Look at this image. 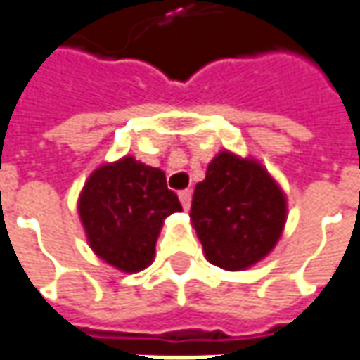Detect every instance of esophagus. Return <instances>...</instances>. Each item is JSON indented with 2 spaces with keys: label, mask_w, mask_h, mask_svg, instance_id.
<instances>
[{
  "label": "esophagus",
  "mask_w": 360,
  "mask_h": 360,
  "mask_svg": "<svg viewBox=\"0 0 360 360\" xmlns=\"http://www.w3.org/2000/svg\"><path fill=\"white\" fill-rule=\"evenodd\" d=\"M179 200H181V205H183V209L187 211L191 207V191L189 189H185V191H181L179 193Z\"/></svg>",
  "instance_id": "34e87169"
}]
</instances>
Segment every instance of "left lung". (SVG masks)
Returning a JSON list of instances; mask_svg holds the SVG:
<instances>
[{"label": "left lung", "mask_w": 360, "mask_h": 360, "mask_svg": "<svg viewBox=\"0 0 360 360\" xmlns=\"http://www.w3.org/2000/svg\"><path fill=\"white\" fill-rule=\"evenodd\" d=\"M189 214L207 260L222 270H244L276 246L285 197L260 163L222 151L197 183Z\"/></svg>", "instance_id": "8db88e82"}]
</instances>
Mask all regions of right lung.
Listing matches in <instances>:
<instances>
[{"label":"right lung","mask_w":360,"mask_h":360,"mask_svg":"<svg viewBox=\"0 0 360 360\" xmlns=\"http://www.w3.org/2000/svg\"><path fill=\"white\" fill-rule=\"evenodd\" d=\"M177 211L181 202L165 173L134 158L94 171L78 200L92 250L122 272L148 268L163 219Z\"/></svg>","instance_id":"1"}]
</instances>
